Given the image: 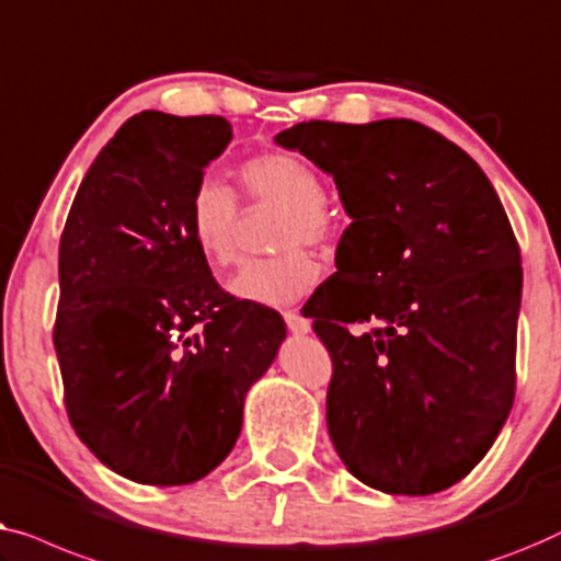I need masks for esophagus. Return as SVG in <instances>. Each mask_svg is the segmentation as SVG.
Listing matches in <instances>:
<instances>
[{
	"label": "esophagus",
	"instance_id": "obj_1",
	"mask_svg": "<svg viewBox=\"0 0 561 561\" xmlns=\"http://www.w3.org/2000/svg\"><path fill=\"white\" fill-rule=\"evenodd\" d=\"M284 322H287L289 333H295V335H307V333H310V330H312L310 320L302 318V314L295 312V310L284 312Z\"/></svg>",
	"mask_w": 561,
	"mask_h": 561
}]
</instances>
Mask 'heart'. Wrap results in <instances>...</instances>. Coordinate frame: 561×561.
<instances>
[{"label":"heart","instance_id":"1","mask_svg":"<svg viewBox=\"0 0 561 561\" xmlns=\"http://www.w3.org/2000/svg\"><path fill=\"white\" fill-rule=\"evenodd\" d=\"M241 180L251 198L272 201L287 208L282 220L279 247L287 254L251 259L228 282L233 297L264 307H287L302 299L320 279V266L299 243L322 247L335 236V213L325 203V187L318 170L299 154L266 152L243 162ZM187 228L201 256L216 270L236 259L239 203L231 187L205 175L187 205Z\"/></svg>","mask_w":561,"mask_h":561}]
</instances>
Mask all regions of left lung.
Listing matches in <instances>:
<instances>
[{
    "mask_svg": "<svg viewBox=\"0 0 561 561\" xmlns=\"http://www.w3.org/2000/svg\"><path fill=\"white\" fill-rule=\"evenodd\" d=\"M274 141L328 172L353 218L337 243L353 282L302 310L333 356L335 453L376 491H445L514 407L524 272L506 210L478 162L420 122H302Z\"/></svg>",
    "mask_w": 561,
    "mask_h": 561,
    "instance_id": "obj_1",
    "label": "left lung"
}]
</instances>
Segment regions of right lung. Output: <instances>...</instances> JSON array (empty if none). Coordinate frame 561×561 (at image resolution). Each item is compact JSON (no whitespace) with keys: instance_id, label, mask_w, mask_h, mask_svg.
Instances as JSON below:
<instances>
[{"instance_id":"right-lung-1","label":"right lung","mask_w":561,"mask_h":561,"mask_svg":"<svg viewBox=\"0 0 561 561\" xmlns=\"http://www.w3.org/2000/svg\"><path fill=\"white\" fill-rule=\"evenodd\" d=\"M224 116H131L85 172L60 236L53 343L76 435L145 485L208 476L277 358L279 312L218 287L187 228Z\"/></svg>"}]
</instances>
